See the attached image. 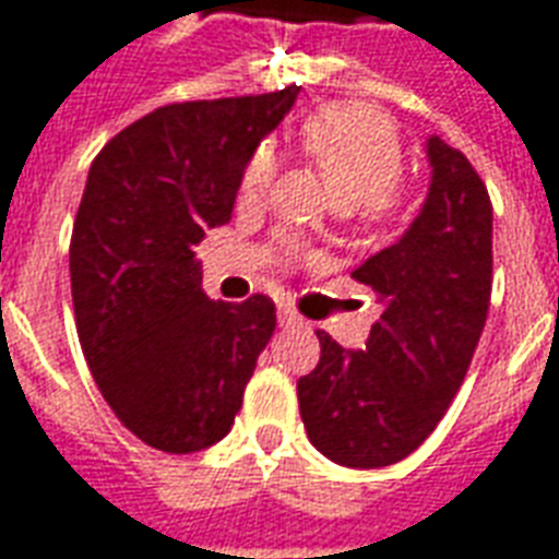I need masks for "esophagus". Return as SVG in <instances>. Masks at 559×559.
<instances>
[{"label": "esophagus", "instance_id": "obj_1", "mask_svg": "<svg viewBox=\"0 0 559 559\" xmlns=\"http://www.w3.org/2000/svg\"><path fill=\"white\" fill-rule=\"evenodd\" d=\"M276 321H280V328H304V319L292 307L276 309Z\"/></svg>", "mask_w": 559, "mask_h": 559}]
</instances>
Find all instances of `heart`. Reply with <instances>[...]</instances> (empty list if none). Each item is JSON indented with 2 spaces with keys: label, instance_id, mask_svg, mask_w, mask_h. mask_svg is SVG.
<instances>
[{
  "label": "heart",
  "instance_id": "1",
  "mask_svg": "<svg viewBox=\"0 0 559 559\" xmlns=\"http://www.w3.org/2000/svg\"><path fill=\"white\" fill-rule=\"evenodd\" d=\"M300 148L316 163L340 211H384L402 178L396 128L372 109L333 104L319 109L300 130ZM276 175V154L262 145L240 173V202H259Z\"/></svg>",
  "mask_w": 559,
  "mask_h": 559
}]
</instances>
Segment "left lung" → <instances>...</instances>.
<instances>
[{"label": "left lung", "mask_w": 559, "mask_h": 559, "mask_svg": "<svg viewBox=\"0 0 559 559\" xmlns=\"http://www.w3.org/2000/svg\"><path fill=\"white\" fill-rule=\"evenodd\" d=\"M431 181L405 235L354 280L381 300L364 352L319 330L321 360L297 381L312 447L345 467H386L429 438L459 393L491 300V199L459 148L429 136Z\"/></svg>", "instance_id": "8db88e82"}]
</instances>
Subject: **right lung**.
Listing matches in <instances>:
<instances>
[{
  "label": "right lung",
  "instance_id": "right-lung-1",
  "mask_svg": "<svg viewBox=\"0 0 559 559\" xmlns=\"http://www.w3.org/2000/svg\"><path fill=\"white\" fill-rule=\"evenodd\" d=\"M297 92L154 109L88 169L71 238L76 333L109 408L154 450L223 441L274 336V300H211L193 250L231 219L243 166Z\"/></svg>",
  "mask_w": 559,
  "mask_h": 559
}]
</instances>
